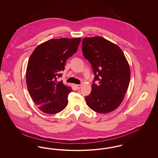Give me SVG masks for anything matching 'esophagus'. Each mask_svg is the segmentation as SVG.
I'll use <instances>...</instances> for the list:
<instances>
[{"label":"esophagus","instance_id":"34e87169","mask_svg":"<svg viewBox=\"0 0 158 158\" xmlns=\"http://www.w3.org/2000/svg\"><path fill=\"white\" fill-rule=\"evenodd\" d=\"M75 87L77 89H80L82 87V85H75Z\"/></svg>","mask_w":158,"mask_h":158}]
</instances>
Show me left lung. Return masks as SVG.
I'll list each match as a JSON object with an SVG mask.
<instances>
[{"instance_id": "8db88e82", "label": "left lung", "mask_w": 158, "mask_h": 158, "mask_svg": "<svg viewBox=\"0 0 158 158\" xmlns=\"http://www.w3.org/2000/svg\"><path fill=\"white\" fill-rule=\"evenodd\" d=\"M84 57L89 61L98 83L85 97L87 105L100 113H110L123 102L130 81L127 60L119 46L101 37L82 40Z\"/></svg>"}]
</instances>
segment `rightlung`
Masks as SVG:
<instances>
[{
	"label": "right lung",
	"instance_id": "obj_1",
	"mask_svg": "<svg viewBox=\"0 0 158 158\" xmlns=\"http://www.w3.org/2000/svg\"><path fill=\"white\" fill-rule=\"evenodd\" d=\"M80 38L51 39L34 49L28 60L26 83L31 98L43 113L55 114L68 105L70 86L57 81L68 58L77 52Z\"/></svg>",
	"mask_w": 158,
	"mask_h": 158
}]
</instances>
